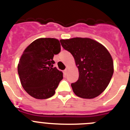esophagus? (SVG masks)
Segmentation results:
<instances>
[{"mask_svg": "<svg viewBox=\"0 0 130 130\" xmlns=\"http://www.w3.org/2000/svg\"><path fill=\"white\" fill-rule=\"evenodd\" d=\"M63 73H64V76H66V75H67V70H66V69L63 71Z\"/></svg>", "mask_w": 130, "mask_h": 130, "instance_id": "1", "label": "esophagus"}]
</instances>
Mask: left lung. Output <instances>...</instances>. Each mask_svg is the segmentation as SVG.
Listing matches in <instances>:
<instances>
[{"label": "left lung", "instance_id": "8db88e82", "mask_svg": "<svg viewBox=\"0 0 130 130\" xmlns=\"http://www.w3.org/2000/svg\"><path fill=\"white\" fill-rule=\"evenodd\" d=\"M62 46L75 59L79 79L71 84L73 92L82 98L99 96L108 86L113 74V61L106 48L87 38L60 40Z\"/></svg>", "mask_w": 130, "mask_h": 130}]
</instances>
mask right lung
<instances>
[{"mask_svg": "<svg viewBox=\"0 0 130 130\" xmlns=\"http://www.w3.org/2000/svg\"><path fill=\"white\" fill-rule=\"evenodd\" d=\"M60 49L59 41L50 38L38 39L25 49L18 71L22 87L30 96L47 99L55 94L63 73L53 67V59Z\"/></svg>", "mask_w": 130, "mask_h": 130, "instance_id": "right-lung-1", "label": "right lung"}]
</instances>
